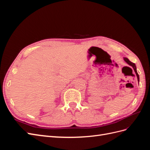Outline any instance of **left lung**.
Listing matches in <instances>:
<instances>
[{
    "mask_svg": "<svg viewBox=\"0 0 150 150\" xmlns=\"http://www.w3.org/2000/svg\"><path fill=\"white\" fill-rule=\"evenodd\" d=\"M124 61H125L128 65H129L130 66H131V67H132L133 68V69H134V72H135V73H136V75H137V79H138V83H139V75H138V72H137V66H136V64H134V63H133V62H131V61L128 59L126 58V57H124Z\"/></svg>",
    "mask_w": 150,
    "mask_h": 150,
    "instance_id": "8db88e82",
    "label": "left lung"
}]
</instances>
